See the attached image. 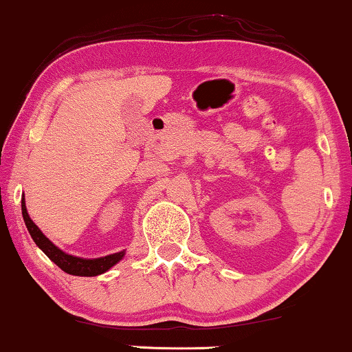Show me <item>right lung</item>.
<instances>
[{"label":"right lung","instance_id":"right-lung-1","mask_svg":"<svg viewBox=\"0 0 352 352\" xmlns=\"http://www.w3.org/2000/svg\"><path fill=\"white\" fill-rule=\"evenodd\" d=\"M22 216H23V221H25L28 232H30L32 239L35 240L38 248L43 250V253H45L52 263L57 264L62 271L67 274H72V276H81V277L99 276V274L107 272L110 267L115 266V264H117L120 259L124 256V250L123 252L109 254V256L96 258V259L72 256V254L64 253L60 248H57L56 245L52 243L40 229H38V226L33 223L32 218L27 213L25 199H22Z\"/></svg>","mask_w":352,"mask_h":352}]
</instances>
